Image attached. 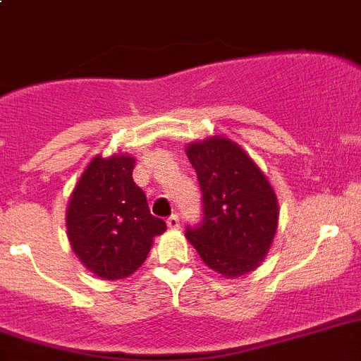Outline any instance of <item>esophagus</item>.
<instances>
[{
    "instance_id": "1",
    "label": "esophagus",
    "mask_w": 361,
    "mask_h": 361,
    "mask_svg": "<svg viewBox=\"0 0 361 361\" xmlns=\"http://www.w3.org/2000/svg\"><path fill=\"white\" fill-rule=\"evenodd\" d=\"M166 223H168V228H171V230H177V228L180 226V219H178L177 214H173V215H169Z\"/></svg>"
}]
</instances>
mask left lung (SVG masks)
Segmentation results:
<instances>
[{
    "mask_svg": "<svg viewBox=\"0 0 361 361\" xmlns=\"http://www.w3.org/2000/svg\"><path fill=\"white\" fill-rule=\"evenodd\" d=\"M186 155L202 193V221L186 226L201 259L224 277L259 267L277 228V199L254 160L223 137L190 144Z\"/></svg>",
    "mask_w": 361,
    "mask_h": 361,
    "instance_id": "left-lung-1",
    "label": "left lung"
}]
</instances>
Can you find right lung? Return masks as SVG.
<instances>
[{"label": "right lung", "mask_w": 361, "mask_h": 361, "mask_svg": "<svg viewBox=\"0 0 361 361\" xmlns=\"http://www.w3.org/2000/svg\"><path fill=\"white\" fill-rule=\"evenodd\" d=\"M135 159L94 157L67 208V233L78 259L102 279H124L146 261L153 237L166 232L133 180Z\"/></svg>", "instance_id": "1"}]
</instances>
